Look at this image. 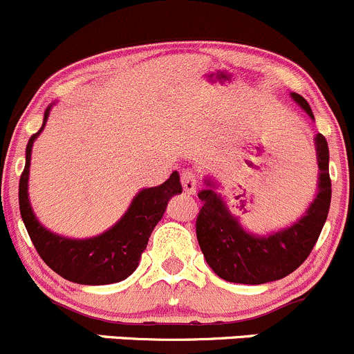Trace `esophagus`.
Here are the masks:
<instances>
[{
    "mask_svg": "<svg viewBox=\"0 0 354 354\" xmlns=\"http://www.w3.org/2000/svg\"><path fill=\"white\" fill-rule=\"evenodd\" d=\"M180 182H182V187H184V191L187 192V194H194L196 189H198V178L192 172H189V170H184V172L180 174Z\"/></svg>",
    "mask_w": 354,
    "mask_h": 354,
    "instance_id": "34e87169",
    "label": "esophagus"
}]
</instances>
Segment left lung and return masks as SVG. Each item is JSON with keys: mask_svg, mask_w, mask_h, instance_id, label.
I'll use <instances>...</instances> for the list:
<instances>
[{"mask_svg": "<svg viewBox=\"0 0 354 354\" xmlns=\"http://www.w3.org/2000/svg\"><path fill=\"white\" fill-rule=\"evenodd\" d=\"M291 98L313 119L308 102L298 93ZM319 163V192L304 216L288 228L269 235H254L233 216L213 180L199 192L203 207L196 220V233L204 259L221 279L242 285L276 281L300 268L310 256L322 232L330 206L329 147L322 134L315 136Z\"/></svg>", "mask_w": 354, "mask_h": 354, "instance_id": "1", "label": "left lung"}]
</instances>
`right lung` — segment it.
I'll use <instances>...</instances> for the list:
<instances>
[{"label": "right lung", "instance_id": "add662e5", "mask_svg": "<svg viewBox=\"0 0 354 354\" xmlns=\"http://www.w3.org/2000/svg\"><path fill=\"white\" fill-rule=\"evenodd\" d=\"M53 105L44 112L42 127L27 143L25 169L18 185V203L25 228L42 261L63 276L78 285H111L133 274L140 264L143 250L147 249L153 228L162 220L167 203L172 196L182 192L180 178L172 172L170 178L156 187L141 189L134 196L124 216L112 228L92 239H66L44 228L32 211L28 199V174L34 141L42 133Z\"/></svg>", "mask_w": 354, "mask_h": 354}]
</instances>
